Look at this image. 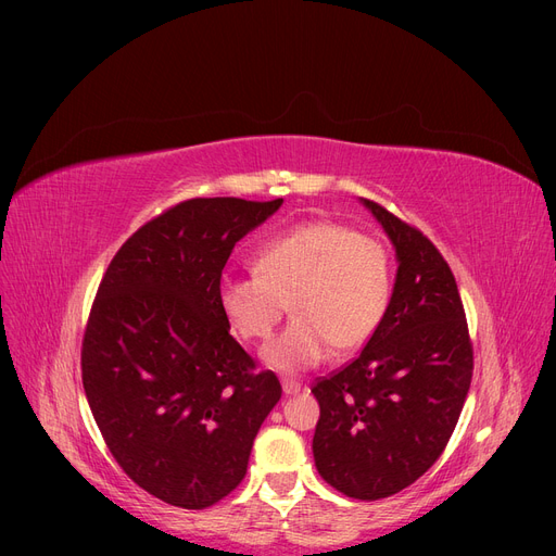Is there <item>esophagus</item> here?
I'll use <instances>...</instances> for the list:
<instances>
[{"label": "esophagus", "mask_w": 556, "mask_h": 556, "mask_svg": "<svg viewBox=\"0 0 556 556\" xmlns=\"http://www.w3.org/2000/svg\"><path fill=\"white\" fill-rule=\"evenodd\" d=\"M281 388H283V394H288V396L304 392V386L300 381H295V378H281Z\"/></svg>", "instance_id": "1"}]
</instances>
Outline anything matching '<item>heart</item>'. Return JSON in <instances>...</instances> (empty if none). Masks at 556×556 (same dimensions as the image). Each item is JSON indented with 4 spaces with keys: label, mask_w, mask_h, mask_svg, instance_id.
<instances>
[{
    "label": "heart",
    "mask_w": 556,
    "mask_h": 556,
    "mask_svg": "<svg viewBox=\"0 0 556 556\" xmlns=\"http://www.w3.org/2000/svg\"><path fill=\"white\" fill-rule=\"evenodd\" d=\"M254 270L220 281V308L243 340L263 342L290 304L293 323L263 349V361L281 371L315 367L331 346L338 354L365 346L392 302L386 243L336 220H311L279 233L256 252Z\"/></svg>",
    "instance_id": "heart-1"
}]
</instances>
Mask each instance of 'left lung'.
Masks as SVG:
<instances>
[{"label": "left lung", "instance_id": "1", "mask_svg": "<svg viewBox=\"0 0 556 556\" xmlns=\"http://www.w3.org/2000/svg\"><path fill=\"white\" fill-rule=\"evenodd\" d=\"M396 248L383 325L363 352L315 378L317 473L356 501L417 482L451 440L473 376V344L455 277L415 225L363 200Z\"/></svg>", "mask_w": 556, "mask_h": 556}]
</instances>
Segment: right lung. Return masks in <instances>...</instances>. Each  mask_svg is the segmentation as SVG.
<instances>
[{
  "mask_svg": "<svg viewBox=\"0 0 556 556\" xmlns=\"http://www.w3.org/2000/svg\"><path fill=\"white\" fill-rule=\"evenodd\" d=\"M283 198H191L119 248L87 317L80 371L116 464L182 509L212 507L241 484L254 437L281 399L275 371L229 336L218 290L245 233Z\"/></svg>",
  "mask_w": 556,
  "mask_h": 556,
  "instance_id": "right-lung-1",
  "label": "right lung"
}]
</instances>
